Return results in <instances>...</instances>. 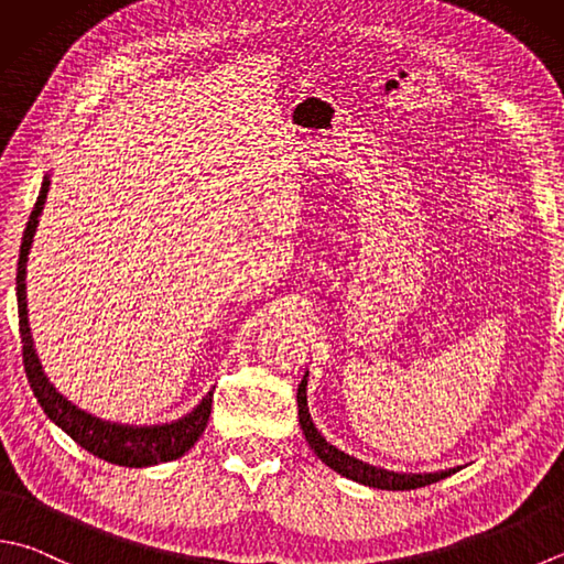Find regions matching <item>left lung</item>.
<instances>
[{
  "label": "left lung",
  "mask_w": 564,
  "mask_h": 564,
  "mask_svg": "<svg viewBox=\"0 0 564 564\" xmlns=\"http://www.w3.org/2000/svg\"><path fill=\"white\" fill-rule=\"evenodd\" d=\"M306 378L310 373H304L300 390H296V405H300V424L306 442L314 449V454L322 459L328 469H334L336 474L346 476V479L364 484L370 488H382V491H410V488H420V486H430L437 484L442 479H447L456 469H447V471H427V474H402V471H388L380 469V466H373L368 462H360L356 456H350L341 449H336L332 442H326V437L322 432L316 430V424L310 414V405H306Z\"/></svg>",
  "instance_id": "left-lung-1"
}]
</instances>
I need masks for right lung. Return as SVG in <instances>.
Instances as JSON below:
<instances>
[{
  "instance_id": "right-lung-1",
  "label": "right lung",
  "mask_w": 564,
  "mask_h": 564,
  "mask_svg": "<svg viewBox=\"0 0 564 564\" xmlns=\"http://www.w3.org/2000/svg\"><path fill=\"white\" fill-rule=\"evenodd\" d=\"M51 174L41 182V191L36 198V206L31 210L24 238H21L19 250V268H17V302H19V332L21 344H24V368L26 378L31 382V390L44 408L46 417L58 424V427L68 434L73 442H78L85 452L98 456L102 462H110L117 466H130V469H142V466H154L162 462H174L184 456L200 434L206 430L210 402H214V390L210 388L198 405L186 412L184 417L162 422V424H122L110 422L102 417H95L88 410H80L73 405L68 398H63L56 386L48 380L41 366L39 354L34 348V336L29 328V310H26V262L31 252V242H34L39 216L44 214V204L48 196Z\"/></svg>"
}]
</instances>
